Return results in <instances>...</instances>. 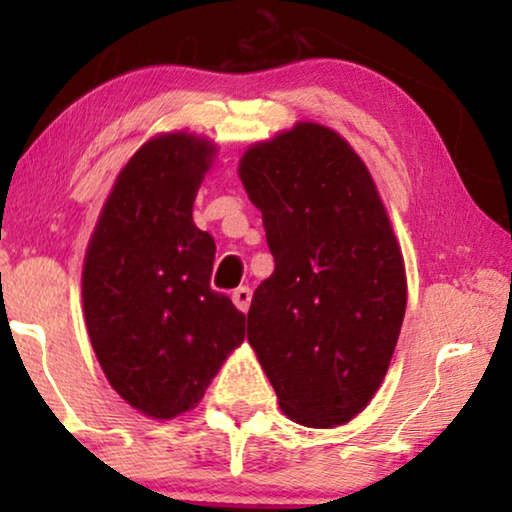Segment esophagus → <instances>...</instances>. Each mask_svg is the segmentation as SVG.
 <instances>
[{
  "mask_svg": "<svg viewBox=\"0 0 512 512\" xmlns=\"http://www.w3.org/2000/svg\"><path fill=\"white\" fill-rule=\"evenodd\" d=\"M233 303L240 312H247L251 305V289L249 286H240V289L233 291Z\"/></svg>",
  "mask_w": 512,
  "mask_h": 512,
  "instance_id": "34e87169",
  "label": "esophagus"
}]
</instances>
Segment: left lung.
Segmentation results:
<instances>
[{
	"mask_svg": "<svg viewBox=\"0 0 512 512\" xmlns=\"http://www.w3.org/2000/svg\"><path fill=\"white\" fill-rule=\"evenodd\" d=\"M240 179L275 258L251 298L249 345L286 417L312 429L347 424L380 389L408 303L375 181L317 123L251 146Z\"/></svg>",
	"mask_w": 512,
	"mask_h": 512,
	"instance_id": "1",
	"label": "left lung"
}]
</instances>
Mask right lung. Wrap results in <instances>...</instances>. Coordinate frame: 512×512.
Here are the masks:
<instances>
[{
  "instance_id": "add662e5",
  "label": "right lung",
  "mask_w": 512,
  "mask_h": 512,
  "mask_svg": "<svg viewBox=\"0 0 512 512\" xmlns=\"http://www.w3.org/2000/svg\"><path fill=\"white\" fill-rule=\"evenodd\" d=\"M216 146L172 132L128 160L83 263V312L95 356L132 408L172 419L195 408L244 340L247 317L209 286L216 244L193 202Z\"/></svg>"
}]
</instances>
